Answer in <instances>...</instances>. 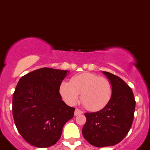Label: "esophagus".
Returning <instances> with one entry per match:
<instances>
[{"mask_svg": "<svg viewBox=\"0 0 150 150\" xmlns=\"http://www.w3.org/2000/svg\"><path fill=\"white\" fill-rule=\"evenodd\" d=\"M83 114V111L81 110H79L78 108H76L75 110V116H77V115H79V114Z\"/></svg>", "mask_w": 150, "mask_h": 150, "instance_id": "34e87169", "label": "esophagus"}]
</instances>
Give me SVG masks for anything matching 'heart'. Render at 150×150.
Here are the masks:
<instances>
[{"instance_id":"b5f03b06","label":"heart","mask_w":150,"mask_h":150,"mask_svg":"<svg viewBox=\"0 0 150 150\" xmlns=\"http://www.w3.org/2000/svg\"><path fill=\"white\" fill-rule=\"evenodd\" d=\"M59 91L63 100L69 105L76 103L81 93L83 106L87 110L95 111L108 105L111 98L113 88L108 78L83 72L72 77L70 82H62Z\"/></svg>"}]
</instances>
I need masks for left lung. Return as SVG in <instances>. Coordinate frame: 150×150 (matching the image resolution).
I'll return each mask as SVG.
<instances>
[{
  "mask_svg": "<svg viewBox=\"0 0 150 150\" xmlns=\"http://www.w3.org/2000/svg\"><path fill=\"white\" fill-rule=\"evenodd\" d=\"M112 84L110 100L102 110L85 113L86 123L82 134L87 142L96 147L114 146L120 142L132 127L135 100L132 88L122 79L103 72Z\"/></svg>",
  "mask_w": 150,
  "mask_h": 150,
  "instance_id": "obj_1",
  "label": "left lung"
}]
</instances>
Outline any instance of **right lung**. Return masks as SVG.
<instances>
[{"label": "right lung", "instance_id": "obj_1", "mask_svg": "<svg viewBox=\"0 0 150 150\" xmlns=\"http://www.w3.org/2000/svg\"><path fill=\"white\" fill-rule=\"evenodd\" d=\"M67 70L41 68L20 78L13 96V115L19 134L30 145L45 148L59 141L75 108L62 100L60 85Z\"/></svg>", "mask_w": 150, "mask_h": 150}]
</instances>
